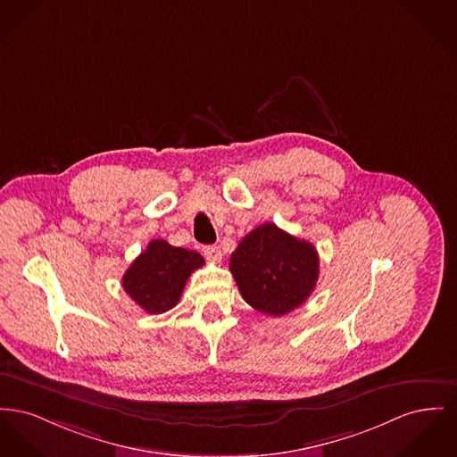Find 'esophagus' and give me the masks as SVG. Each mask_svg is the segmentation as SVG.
<instances>
[{
    "label": "esophagus",
    "instance_id": "1",
    "mask_svg": "<svg viewBox=\"0 0 457 457\" xmlns=\"http://www.w3.org/2000/svg\"><path fill=\"white\" fill-rule=\"evenodd\" d=\"M204 253H205V257H207L209 261H214V262H219V261L222 259L220 248L215 246V245H205V246H204Z\"/></svg>",
    "mask_w": 457,
    "mask_h": 457
}]
</instances>
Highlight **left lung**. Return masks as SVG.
Returning a JSON list of instances; mask_svg holds the SVG:
<instances>
[{
  "instance_id": "obj_1",
  "label": "left lung",
  "mask_w": 457,
  "mask_h": 457,
  "mask_svg": "<svg viewBox=\"0 0 457 457\" xmlns=\"http://www.w3.org/2000/svg\"><path fill=\"white\" fill-rule=\"evenodd\" d=\"M229 269L243 300L255 311L278 318L295 311L314 292L320 257L312 243L264 222L237 246Z\"/></svg>"
}]
</instances>
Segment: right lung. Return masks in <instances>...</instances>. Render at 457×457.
<instances>
[{
    "label": "right lung",
    "instance_id": "obj_1",
    "mask_svg": "<svg viewBox=\"0 0 457 457\" xmlns=\"http://www.w3.org/2000/svg\"><path fill=\"white\" fill-rule=\"evenodd\" d=\"M205 264L204 257L165 240H152L122 276L124 292L148 314L176 307L189 274Z\"/></svg>",
    "mask_w": 457,
    "mask_h": 457
}]
</instances>
